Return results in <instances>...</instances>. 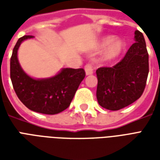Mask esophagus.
Segmentation results:
<instances>
[{
    "mask_svg": "<svg viewBox=\"0 0 160 160\" xmlns=\"http://www.w3.org/2000/svg\"><path fill=\"white\" fill-rule=\"evenodd\" d=\"M94 69H95V68L92 64H91V63H88L87 64L86 66H85V71H86V73H87V75H90V74H92L94 72Z\"/></svg>",
    "mask_w": 160,
    "mask_h": 160,
    "instance_id": "1",
    "label": "esophagus"
}]
</instances>
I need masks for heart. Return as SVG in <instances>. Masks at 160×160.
Masks as SVG:
<instances>
[{
    "label": "heart",
    "mask_w": 160,
    "mask_h": 160,
    "mask_svg": "<svg viewBox=\"0 0 160 160\" xmlns=\"http://www.w3.org/2000/svg\"><path fill=\"white\" fill-rule=\"evenodd\" d=\"M112 36L103 38L98 42V48H105L103 54V59L105 62H111L119 56L124 48V42L120 39H114Z\"/></svg>",
    "instance_id": "obj_1"
}]
</instances>
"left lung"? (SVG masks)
<instances>
[{
    "label": "left lung",
    "mask_w": 160,
    "mask_h": 160,
    "mask_svg": "<svg viewBox=\"0 0 160 160\" xmlns=\"http://www.w3.org/2000/svg\"><path fill=\"white\" fill-rule=\"evenodd\" d=\"M133 43L122 59L113 67L96 71L98 104L110 111H118L133 104L144 92L148 72V53L143 34L134 32Z\"/></svg>",
    "instance_id": "obj_1"
}]
</instances>
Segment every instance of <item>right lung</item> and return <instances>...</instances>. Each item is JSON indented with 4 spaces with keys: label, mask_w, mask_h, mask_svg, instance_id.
Segmentation results:
<instances>
[{
    "label": "right lung",
    "mask_w": 160,
    "mask_h": 160,
    "mask_svg": "<svg viewBox=\"0 0 160 160\" xmlns=\"http://www.w3.org/2000/svg\"><path fill=\"white\" fill-rule=\"evenodd\" d=\"M24 36L16 42L10 60V77L19 100L31 111L55 115L66 110L73 100L78 87L86 76L83 68H64L56 76L34 80L21 68L17 52L22 41L32 38Z\"/></svg>",
    "instance_id": "right-lung-1"
}]
</instances>
